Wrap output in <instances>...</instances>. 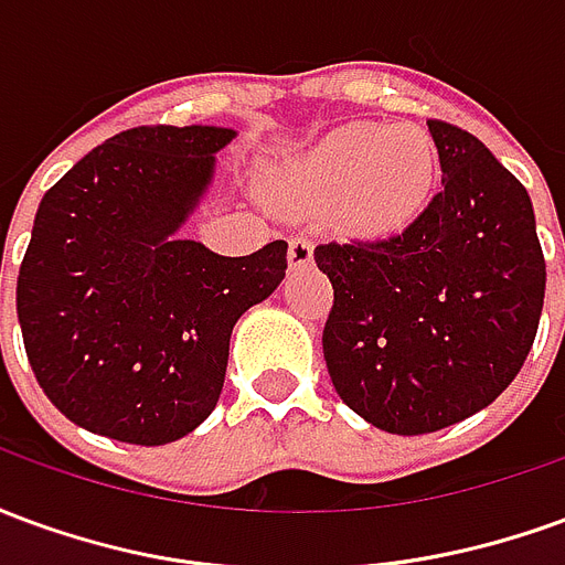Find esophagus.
Masks as SVG:
<instances>
[{
    "mask_svg": "<svg viewBox=\"0 0 565 565\" xmlns=\"http://www.w3.org/2000/svg\"><path fill=\"white\" fill-rule=\"evenodd\" d=\"M287 259H290V266H308L315 259V245L308 242L306 235H296L287 245Z\"/></svg>",
    "mask_w": 565,
    "mask_h": 565,
    "instance_id": "esophagus-1",
    "label": "esophagus"
}]
</instances>
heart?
<instances>
[{
    "mask_svg": "<svg viewBox=\"0 0 565 565\" xmlns=\"http://www.w3.org/2000/svg\"><path fill=\"white\" fill-rule=\"evenodd\" d=\"M438 153L424 129L348 124L275 174L296 211L330 209L344 233L387 238L420 217L433 196Z\"/></svg>",
    "mask_w": 565,
    "mask_h": 565,
    "instance_id": "b5f03b06",
    "label": "heart"
}]
</instances>
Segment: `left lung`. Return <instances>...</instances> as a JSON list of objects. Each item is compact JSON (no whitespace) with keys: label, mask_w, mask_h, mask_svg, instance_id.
Instances as JSON below:
<instances>
[{"label":"left lung","mask_w":565,"mask_h":565,"mask_svg":"<svg viewBox=\"0 0 565 565\" xmlns=\"http://www.w3.org/2000/svg\"><path fill=\"white\" fill-rule=\"evenodd\" d=\"M441 190L387 238L315 247L332 284L323 360L348 408L396 436L460 424L533 348L545 254L526 186L472 132L429 120Z\"/></svg>","instance_id":"left-lung-1"}]
</instances>
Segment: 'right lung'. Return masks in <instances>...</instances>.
I'll return each instance as SVG.
<instances>
[{
	"instance_id": "1",
	"label": "right lung",
	"mask_w": 565,
	"mask_h": 565,
	"mask_svg": "<svg viewBox=\"0 0 565 565\" xmlns=\"http://www.w3.org/2000/svg\"><path fill=\"white\" fill-rule=\"evenodd\" d=\"M233 139L223 127L127 129L44 193L18 320L35 381L72 424L166 445L214 412L235 320L287 269V242L221 257L174 238Z\"/></svg>"
}]
</instances>
